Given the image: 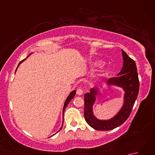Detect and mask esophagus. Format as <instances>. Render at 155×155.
Masks as SVG:
<instances>
[{
    "instance_id": "esophagus-1",
    "label": "esophagus",
    "mask_w": 155,
    "mask_h": 155,
    "mask_svg": "<svg viewBox=\"0 0 155 155\" xmlns=\"http://www.w3.org/2000/svg\"><path fill=\"white\" fill-rule=\"evenodd\" d=\"M77 94H78V95H82L83 94V89H82V88H77Z\"/></svg>"
}]
</instances>
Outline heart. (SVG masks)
<instances>
[{"label":"heart","instance_id":"obj_1","mask_svg":"<svg viewBox=\"0 0 155 155\" xmlns=\"http://www.w3.org/2000/svg\"><path fill=\"white\" fill-rule=\"evenodd\" d=\"M103 64V61H100V60H96V61L91 62L90 64H89L90 69L91 71H95V70H97V68L102 67ZM106 74H107L106 71H103L99 75H98V78H100L101 77H103L104 76L106 75Z\"/></svg>","mask_w":155,"mask_h":155}]
</instances>
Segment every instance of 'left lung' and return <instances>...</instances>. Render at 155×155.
I'll return each mask as SVG.
<instances>
[{"label": "left lung", "mask_w": 155, "mask_h": 155, "mask_svg": "<svg viewBox=\"0 0 155 155\" xmlns=\"http://www.w3.org/2000/svg\"><path fill=\"white\" fill-rule=\"evenodd\" d=\"M123 67L117 77L110 78L107 82L108 86H115L123 88L124 92L123 104L120 110L113 117L108 120L98 119L93 113V105L96 97L100 93L97 88H91L89 93H85L84 115L85 120L94 129L109 130L123 124L132 111L139 91V81L134 61L122 50Z\"/></svg>", "instance_id": "8db88e82"}]
</instances>
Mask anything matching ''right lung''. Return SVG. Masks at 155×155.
I'll return each instance as SVG.
<instances>
[{
  "label": "right lung",
  "mask_w": 155,
  "mask_h": 155,
  "mask_svg": "<svg viewBox=\"0 0 155 155\" xmlns=\"http://www.w3.org/2000/svg\"><path fill=\"white\" fill-rule=\"evenodd\" d=\"M31 54H32V52H31V53L28 55V57H29V56H30ZM26 59H27V58H25V59H24V60H23V61H22L21 62H20V63L18 64V66H19L20 64H21L22 63V62L23 61H25ZM18 67H17V68H18ZM17 68H16V70H17ZM75 94H76V91H75V90H74V91H72L71 92V93L70 94H69L68 96L67 97V99H66V101H65V102H64V106H63V110H62V117H63V115H64V110H65L66 107H67V105H68V104L69 103V102H70V101H71L72 99V98H73L74 97ZM63 121H64V118H63V120H62V126H61V127L60 129L58 130V131H60V130L62 129V124H63ZM58 132H57V133H58ZM52 136H53V135H52Z\"/></svg>",
  "instance_id": "right-lung-1"
}]
</instances>
